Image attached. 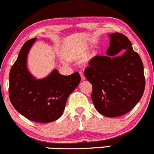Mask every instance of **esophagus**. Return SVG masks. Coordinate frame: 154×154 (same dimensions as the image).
<instances>
[{
	"mask_svg": "<svg viewBox=\"0 0 154 154\" xmlns=\"http://www.w3.org/2000/svg\"><path fill=\"white\" fill-rule=\"evenodd\" d=\"M80 77H81V79H82V80H85V75H84L83 72H80Z\"/></svg>",
	"mask_w": 154,
	"mask_h": 154,
	"instance_id": "esophagus-1",
	"label": "esophagus"
}]
</instances>
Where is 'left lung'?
Masks as SVG:
<instances>
[{"label":"left lung","mask_w":154,"mask_h":154,"mask_svg":"<svg viewBox=\"0 0 154 154\" xmlns=\"http://www.w3.org/2000/svg\"><path fill=\"white\" fill-rule=\"evenodd\" d=\"M106 56L94 57L85 69V76L93 87L91 99L104 116H123L135 107L146 86L144 68L131 42L120 33H111ZM124 49L121 57L116 55Z\"/></svg>","instance_id":"8db88e82"}]
</instances>
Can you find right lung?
I'll return each instance as SVG.
<instances>
[{
    "mask_svg": "<svg viewBox=\"0 0 154 154\" xmlns=\"http://www.w3.org/2000/svg\"><path fill=\"white\" fill-rule=\"evenodd\" d=\"M36 38L27 41L9 73L8 95L13 107L22 116L38 123H50L63 114L69 96L81 78L76 72L61 75L55 69L42 80H36L26 66L27 55Z\"/></svg>",
    "mask_w": 154,
    "mask_h": 154,
    "instance_id": "obj_1",
    "label": "right lung"
}]
</instances>
